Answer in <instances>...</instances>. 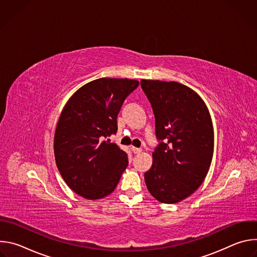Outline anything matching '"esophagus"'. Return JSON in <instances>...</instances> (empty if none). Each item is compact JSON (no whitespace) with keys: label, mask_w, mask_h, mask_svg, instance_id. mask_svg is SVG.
Returning <instances> with one entry per match:
<instances>
[{"label":"esophagus","mask_w":257,"mask_h":257,"mask_svg":"<svg viewBox=\"0 0 257 257\" xmlns=\"http://www.w3.org/2000/svg\"><path fill=\"white\" fill-rule=\"evenodd\" d=\"M131 151L133 152V154H140L142 152L141 149H138V148H134V146H132L131 148Z\"/></svg>","instance_id":"esophagus-1"}]
</instances>
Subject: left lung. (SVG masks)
<instances>
[{
	"label": "left lung",
	"mask_w": 257,
	"mask_h": 257,
	"mask_svg": "<svg viewBox=\"0 0 257 257\" xmlns=\"http://www.w3.org/2000/svg\"><path fill=\"white\" fill-rule=\"evenodd\" d=\"M152 103L156 134L162 142L144 174L150 193L162 203L190 196L204 181L213 156V126L203 99L175 81L141 80Z\"/></svg>",
	"instance_id": "8db88e82"
}]
</instances>
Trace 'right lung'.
Returning <instances> with one entry per match:
<instances>
[{"label":"right lung","mask_w":257,"mask_h":257,"mask_svg":"<svg viewBox=\"0 0 257 257\" xmlns=\"http://www.w3.org/2000/svg\"><path fill=\"white\" fill-rule=\"evenodd\" d=\"M139 85L127 78H99L73 93L60 115L54 154L66 184L78 195L100 199L111 194L128 166L127 154L109 139L125 98Z\"/></svg>","instance_id":"right-lung-1"}]
</instances>
